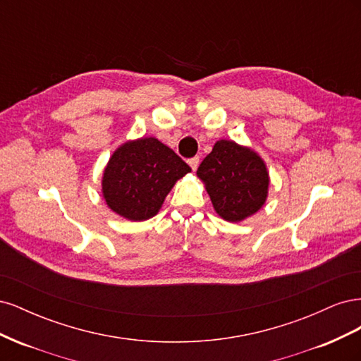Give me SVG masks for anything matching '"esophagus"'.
<instances>
[{
  "instance_id": "1",
  "label": "esophagus",
  "mask_w": 361,
  "mask_h": 361,
  "mask_svg": "<svg viewBox=\"0 0 361 361\" xmlns=\"http://www.w3.org/2000/svg\"><path fill=\"white\" fill-rule=\"evenodd\" d=\"M188 164H190V167L195 171V170H197V167H199V164H200V158L199 157H194V158L188 159Z\"/></svg>"
}]
</instances>
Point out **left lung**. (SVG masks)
I'll return each mask as SVG.
<instances>
[{
  "instance_id": "8db88e82",
  "label": "left lung",
  "mask_w": 361,
  "mask_h": 361,
  "mask_svg": "<svg viewBox=\"0 0 361 361\" xmlns=\"http://www.w3.org/2000/svg\"><path fill=\"white\" fill-rule=\"evenodd\" d=\"M197 176L204 182L216 214L227 221H243L267 200L269 178L264 161L235 141H216Z\"/></svg>"
}]
</instances>
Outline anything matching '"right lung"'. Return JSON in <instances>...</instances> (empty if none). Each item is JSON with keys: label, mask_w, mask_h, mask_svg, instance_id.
I'll return each mask as SVG.
<instances>
[{"label": "right lung", "mask_w": 361, "mask_h": 361, "mask_svg": "<svg viewBox=\"0 0 361 361\" xmlns=\"http://www.w3.org/2000/svg\"><path fill=\"white\" fill-rule=\"evenodd\" d=\"M191 171L180 157L154 137L120 146L104 171L106 204L128 220H149L159 211L174 182Z\"/></svg>", "instance_id": "obj_1"}]
</instances>
